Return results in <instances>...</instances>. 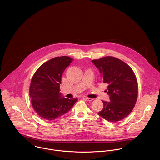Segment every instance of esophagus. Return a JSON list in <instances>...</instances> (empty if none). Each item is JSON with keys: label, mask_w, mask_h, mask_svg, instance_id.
I'll list each match as a JSON object with an SVG mask.
<instances>
[{"label": "esophagus", "mask_w": 160, "mask_h": 160, "mask_svg": "<svg viewBox=\"0 0 160 160\" xmlns=\"http://www.w3.org/2000/svg\"><path fill=\"white\" fill-rule=\"evenodd\" d=\"M84 99H85L87 101H93V99H92V98H87V97L84 98Z\"/></svg>", "instance_id": "esophagus-1"}]
</instances>
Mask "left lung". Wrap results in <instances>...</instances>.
Masks as SVG:
<instances>
[{
    "mask_svg": "<svg viewBox=\"0 0 160 160\" xmlns=\"http://www.w3.org/2000/svg\"><path fill=\"white\" fill-rule=\"evenodd\" d=\"M106 83L110 101H102L103 109L98 115L109 122L127 117L133 109L138 95V85L132 68L122 60L107 56L92 60Z\"/></svg>",
    "mask_w": 160,
    "mask_h": 160,
    "instance_id": "left-lung-1",
    "label": "left lung"
}]
</instances>
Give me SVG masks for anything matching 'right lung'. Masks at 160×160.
I'll use <instances>...</instances> for the list:
<instances>
[{
	"instance_id": "obj_1",
	"label": "right lung",
	"mask_w": 160,
	"mask_h": 160,
	"mask_svg": "<svg viewBox=\"0 0 160 160\" xmlns=\"http://www.w3.org/2000/svg\"><path fill=\"white\" fill-rule=\"evenodd\" d=\"M73 59L56 57L42 64L33 75L30 87L32 104L38 115L54 120L69 111L77 99L64 98L60 92L61 77Z\"/></svg>"
}]
</instances>
